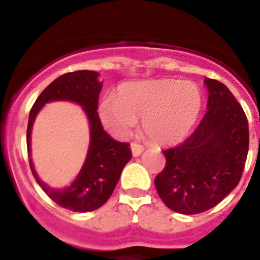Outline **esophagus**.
Instances as JSON below:
<instances>
[{"mask_svg":"<svg viewBox=\"0 0 260 260\" xmlns=\"http://www.w3.org/2000/svg\"><path fill=\"white\" fill-rule=\"evenodd\" d=\"M131 149H132L133 156L138 157L141 153H142L143 149H145V148H143V146H141V145H138V143L133 142V143H131Z\"/></svg>","mask_w":260,"mask_h":260,"instance_id":"34e87169","label":"esophagus"}]
</instances>
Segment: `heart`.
<instances>
[{"instance_id":"obj_1","label":"heart","mask_w":260,"mask_h":260,"mask_svg":"<svg viewBox=\"0 0 260 260\" xmlns=\"http://www.w3.org/2000/svg\"><path fill=\"white\" fill-rule=\"evenodd\" d=\"M201 109V94L191 81L161 79L131 83L115 98L99 104V117L107 129L125 137L143 118V131L159 145H172L188 135Z\"/></svg>"}]
</instances>
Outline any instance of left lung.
<instances>
[{"instance_id": "8db88e82", "label": "left lung", "mask_w": 260, "mask_h": 260, "mask_svg": "<svg viewBox=\"0 0 260 260\" xmlns=\"http://www.w3.org/2000/svg\"><path fill=\"white\" fill-rule=\"evenodd\" d=\"M208 111L192 135L165 149L166 166L154 179L165 205L180 214L216 206L239 183L249 149L248 119L232 91L206 78Z\"/></svg>"}]
</instances>
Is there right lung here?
I'll list each match as a JSON object with an SVG mask.
<instances>
[{
  "label": "right lung",
  "instance_id": "1",
  "mask_svg": "<svg viewBox=\"0 0 260 260\" xmlns=\"http://www.w3.org/2000/svg\"><path fill=\"white\" fill-rule=\"evenodd\" d=\"M99 74L91 70H78L61 75L43 90L28 115L27 153L30 157V138L34 120L40 109L49 102L70 101L80 104L90 124V143L85 162L74 182L65 188H51L36 175L32 159L28 158L31 172L40 187L54 203L75 212L96 210L108 201L119 180L123 167L132 157L129 143L114 141L103 129L96 109L103 83Z\"/></svg>",
  "mask_w": 260,
  "mask_h": 260
}]
</instances>
